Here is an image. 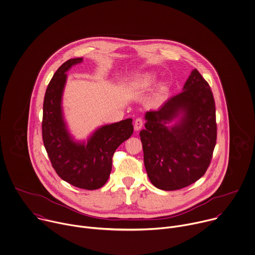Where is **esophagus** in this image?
<instances>
[{
  "label": "esophagus",
  "instance_id": "1",
  "mask_svg": "<svg viewBox=\"0 0 255 255\" xmlns=\"http://www.w3.org/2000/svg\"><path fill=\"white\" fill-rule=\"evenodd\" d=\"M142 126H143V121H142L140 118H138V119H136V120L134 121L133 128H134L135 130H139V129L142 128Z\"/></svg>",
  "mask_w": 255,
  "mask_h": 255
}]
</instances>
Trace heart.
I'll return each mask as SVG.
<instances>
[{"mask_svg":"<svg viewBox=\"0 0 255 255\" xmlns=\"http://www.w3.org/2000/svg\"><path fill=\"white\" fill-rule=\"evenodd\" d=\"M152 83H153V79H152L150 76H146V77L142 78V79L139 81V86L142 87V88H147V87H149Z\"/></svg>","mask_w":255,"mask_h":255,"instance_id":"1","label":"heart"}]
</instances>
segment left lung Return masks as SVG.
<instances>
[{
    "instance_id": "obj_1",
    "label": "left lung",
    "mask_w": 255,
    "mask_h": 255,
    "mask_svg": "<svg viewBox=\"0 0 255 255\" xmlns=\"http://www.w3.org/2000/svg\"><path fill=\"white\" fill-rule=\"evenodd\" d=\"M183 114L171 128L165 124ZM139 136L143 162L151 183L176 190L198 180L208 168L216 143L215 103L208 83L194 69L183 91L157 111L145 114Z\"/></svg>"
}]
</instances>
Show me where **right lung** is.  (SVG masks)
<instances>
[{
	"instance_id": "obj_1",
	"label": "right lung",
	"mask_w": 255,
	"mask_h": 255,
	"mask_svg": "<svg viewBox=\"0 0 255 255\" xmlns=\"http://www.w3.org/2000/svg\"><path fill=\"white\" fill-rule=\"evenodd\" d=\"M82 58L64 63L48 85L44 106L42 135L52 165L58 175L79 188L94 190L108 180L113 155L121 143L133 132L132 120L107 125L94 132L87 143L75 142L69 134L62 113V95L67 80L66 72Z\"/></svg>"
}]
</instances>
